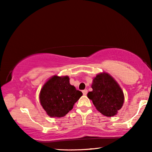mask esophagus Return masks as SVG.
<instances>
[{"label":"esophagus","instance_id":"34e87169","mask_svg":"<svg viewBox=\"0 0 152 152\" xmlns=\"http://www.w3.org/2000/svg\"><path fill=\"white\" fill-rule=\"evenodd\" d=\"M82 93H83L84 95H86L87 93H88V91H87L86 89L84 90V91H82Z\"/></svg>","mask_w":152,"mask_h":152}]
</instances>
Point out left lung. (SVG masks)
I'll list each match as a JSON object with an SVG mask.
<instances>
[{"label": "left lung", "mask_w": 152, "mask_h": 152, "mask_svg": "<svg viewBox=\"0 0 152 152\" xmlns=\"http://www.w3.org/2000/svg\"><path fill=\"white\" fill-rule=\"evenodd\" d=\"M92 91L87 96L99 111L107 117L114 116L121 109L124 94L117 82L107 73L98 74L93 79Z\"/></svg>", "instance_id": "8db88e82"}]
</instances>
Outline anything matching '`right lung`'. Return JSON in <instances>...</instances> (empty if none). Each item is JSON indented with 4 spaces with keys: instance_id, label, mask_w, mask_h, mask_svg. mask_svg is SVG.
I'll return each mask as SVG.
<instances>
[{
    "instance_id": "obj_1",
    "label": "right lung",
    "mask_w": 152,
    "mask_h": 152,
    "mask_svg": "<svg viewBox=\"0 0 152 152\" xmlns=\"http://www.w3.org/2000/svg\"><path fill=\"white\" fill-rule=\"evenodd\" d=\"M69 80L68 76H54L46 82L41 90V104L49 116H65L82 96V92L72 86Z\"/></svg>"
}]
</instances>
